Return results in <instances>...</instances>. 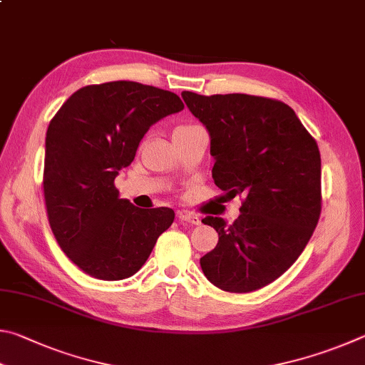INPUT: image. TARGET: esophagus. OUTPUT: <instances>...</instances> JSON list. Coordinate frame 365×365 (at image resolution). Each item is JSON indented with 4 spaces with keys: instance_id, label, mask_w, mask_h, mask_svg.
Returning a JSON list of instances; mask_svg holds the SVG:
<instances>
[{
    "instance_id": "esophagus-1",
    "label": "esophagus",
    "mask_w": 365,
    "mask_h": 365,
    "mask_svg": "<svg viewBox=\"0 0 365 365\" xmlns=\"http://www.w3.org/2000/svg\"><path fill=\"white\" fill-rule=\"evenodd\" d=\"M178 218L179 221H184V222H189V225H194V226H199L200 225V218L194 213L190 212H179L178 213Z\"/></svg>"
}]
</instances>
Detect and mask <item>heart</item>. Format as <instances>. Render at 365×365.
<instances>
[{
	"label": "heart",
	"mask_w": 365,
	"mask_h": 365,
	"mask_svg": "<svg viewBox=\"0 0 365 365\" xmlns=\"http://www.w3.org/2000/svg\"><path fill=\"white\" fill-rule=\"evenodd\" d=\"M190 128H195V126H178L176 130H175V133H173V134H176V133H182V131H187V130H190Z\"/></svg>",
	"instance_id": "heart-1"
}]
</instances>
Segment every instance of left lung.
Returning a JSON list of instances; mask_svg holds the SVG:
<instances>
[{
  "label": "left lung",
  "instance_id": "left-lung-1",
  "mask_svg": "<svg viewBox=\"0 0 365 365\" xmlns=\"http://www.w3.org/2000/svg\"><path fill=\"white\" fill-rule=\"evenodd\" d=\"M210 134L212 176L245 197L232 225L207 216L218 245L200 258L218 289L248 293L271 284L304 250L321 215V153L293 108L250 94L181 93Z\"/></svg>",
  "mask_w": 365,
  "mask_h": 365
}]
</instances>
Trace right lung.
<instances>
[{
	"instance_id": "add662e5",
	"label": "right lung",
	"mask_w": 365,
	"mask_h": 365,
	"mask_svg": "<svg viewBox=\"0 0 365 365\" xmlns=\"http://www.w3.org/2000/svg\"><path fill=\"white\" fill-rule=\"evenodd\" d=\"M182 108L171 91L108 81L78 89L51 120L43 176L49 225L62 252L91 277H131L173 225L171 208L134 207L113 181L149 128Z\"/></svg>"
}]
</instances>
